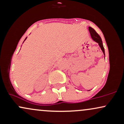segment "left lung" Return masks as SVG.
<instances>
[{"label":"left lung","instance_id":"8db88e82","mask_svg":"<svg viewBox=\"0 0 124 124\" xmlns=\"http://www.w3.org/2000/svg\"><path fill=\"white\" fill-rule=\"evenodd\" d=\"M89 30L90 31V33L91 37H92V39H93L94 41H96V42H97L99 44L100 47L101 48L102 51H103L104 55H105V52H104V48L103 45V42H102V40L101 38L100 35L97 33V32L94 30L93 29V28H92L91 27H89Z\"/></svg>","mask_w":124,"mask_h":124}]
</instances>
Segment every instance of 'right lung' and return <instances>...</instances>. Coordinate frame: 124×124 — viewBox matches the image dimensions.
I'll return each instance as SVG.
<instances>
[{"instance_id":"add662e5","label":"right lung","mask_w":124,"mask_h":124,"mask_svg":"<svg viewBox=\"0 0 124 124\" xmlns=\"http://www.w3.org/2000/svg\"><path fill=\"white\" fill-rule=\"evenodd\" d=\"M27 39V37H26V38H25V39ZM25 40H24V41H25Z\"/></svg>"}]
</instances>
